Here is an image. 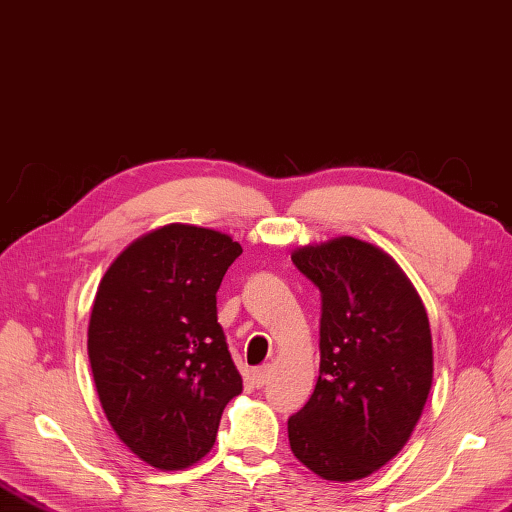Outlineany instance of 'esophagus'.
<instances>
[{
  "instance_id": "obj_1",
  "label": "esophagus",
  "mask_w": 512,
  "mask_h": 512,
  "mask_svg": "<svg viewBox=\"0 0 512 512\" xmlns=\"http://www.w3.org/2000/svg\"><path fill=\"white\" fill-rule=\"evenodd\" d=\"M271 378V369L269 367H258L252 371V382L256 384V387H265V384L269 382Z\"/></svg>"
}]
</instances>
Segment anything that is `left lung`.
Here are the masks:
<instances>
[{
    "mask_svg": "<svg viewBox=\"0 0 512 512\" xmlns=\"http://www.w3.org/2000/svg\"><path fill=\"white\" fill-rule=\"evenodd\" d=\"M320 289V375L289 417V446L309 471L351 482L409 440L433 382L429 316L382 249L342 236L291 254Z\"/></svg>",
    "mask_w": 512,
    "mask_h": 512,
    "instance_id": "obj_1",
    "label": "left lung"
}]
</instances>
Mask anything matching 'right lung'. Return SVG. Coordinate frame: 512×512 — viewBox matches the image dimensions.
Instances as JSON below:
<instances>
[{
  "mask_svg": "<svg viewBox=\"0 0 512 512\" xmlns=\"http://www.w3.org/2000/svg\"><path fill=\"white\" fill-rule=\"evenodd\" d=\"M243 247L214 229L168 225L137 238L101 278L88 356L108 422L130 451L181 471L216 442L243 391L216 291Z\"/></svg>",
  "mask_w": 512,
  "mask_h": 512,
  "instance_id": "1",
  "label": "right lung"
}]
</instances>
